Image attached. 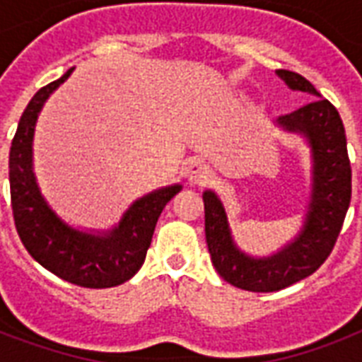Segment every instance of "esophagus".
<instances>
[{
    "label": "esophagus",
    "instance_id": "34e87169",
    "mask_svg": "<svg viewBox=\"0 0 362 362\" xmlns=\"http://www.w3.org/2000/svg\"><path fill=\"white\" fill-rule=\"evenodd\" d=\"M187 178L193 184H206V182L212 180V169H210L209 163L197 159V161H192L187 167Z\"/></svg>",
    "mask_w": 362,
    "mask_h": 362
}]
</instances>
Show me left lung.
<instances>
[{"instance_id":"left-lung-1","label":"left lung","mask_w":362,"mask_h":362,"mask_svg":"<svg viewBox=\"0 0 362 362\" xmlns=\"http://www.w3.org/2000/svg\"><path fill=\"white\" fill-rule=\"evenodd\" d=\"M276 73L293 90L317 98L278 118V124L287 131L303 133L312 146V201L300 235L276 255L250 257L235 246L220 199L212 192L203 193L204 235L214 269L231 286L253 293L280 291L314 274L331 255L351 201L348 142L337 107L321 98L303 75L287 69Z\"/></svg>"}]
</instances>
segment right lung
I'll list each match as a JSON object with an SVG mask.
<instances>
[{
    "label": "right lung",
    "mask_w": 362,
    "mask_h": 362,
    "mask_svg": "<svg viewBox=\"0 0 362 362\" xmlns=\"http://www.w3.org/2000/svg\"><path fill=\"white\" fill-rule=\"evenodd\" d=\"M71 73L73 69L42 86L20 118L8 152L11 206L20 240L37 263L69 284L105 289L120 286L141 269L159 214L182 186L163 187L139 199L118 227L105 237L71 229L54 214L37 187L31 167V142L42 105Z\"/></svg>",
    "instance_id": "add662e5"
}]
</instances>
